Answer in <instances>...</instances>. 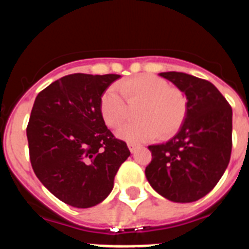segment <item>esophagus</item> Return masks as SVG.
I'll return each instance as SVG.
<instances>
[{
  "mask_svg": "<svg viewBox=\"0 0 249 249\" xmlns=\"http://www.w3.org/2000/svg\"><path fill=\"white\" fill-rule=\"evenodd\" d=\"M137 147H138V144L133 143V142H128V148H129V151H131V152H135Z\"/></svg>",
  "mask_w": 249,
  "mask_h": 249,
  "instance_id": "esophagus-1",
  "label": "esophagus"
}]
</instances>
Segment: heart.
I'll return each instance as SVG.
<instances>
[{
	"label": "heart",
	"mask_w": 249,
	"mask_h": 249,
	"mask_svg": "<svg viewBox=\"0 0 249 249\" xmlns=\"http://www.w3.org/2000/svg\"><path fill=\"white\" fill-rule=\"evenodd\" d=\"M118 89L126 100H123ZM137 107L140 121L118 129L117 136L127 142H146L160 136L168 138L183 126L188 100L183 91L155 74H141L108 87L100 98V113L106 126L118 128L129 117V107Z\"/></svg>",
	"instance_id": "heart-1"
}]
</instances>
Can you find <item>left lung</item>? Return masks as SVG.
<instances>
[{"instance_id": "8db88e82", "label": "left lung", "mask_w": 249, "mask_h": 249, "mask_svg": "<svg viewBox=\"0 0 249 249\" xmlns=\"http://www.w3.org/2000/svg\"><path fill=\"white\" fill-rule=\"evenodd\" d=\"M184 92L188 113L168 142L148 146L146 177L164 198L198 201L218 183L232 152V107L214 85L182 72L160 73Z\"/></svg>"}]
</instances>
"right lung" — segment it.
<instances>
[{
  "instance_id": "obj_1",
  "label": "right lung",
  "mask_w": 249,
  "mask_h": 249,
  "mask_svg": "<svg viewBox=\"0 0 249 249\" xmlns=\"http://www.w3.org/2000/svg\"><path fill=\"white\" fill-rule=\"evenodd\" d=\"M120 74L73 73L35 100L27 124L31 166L59 201L77 208L101 203L131 152L100 113V98Z\"/></svg>"
}]
</instances>
